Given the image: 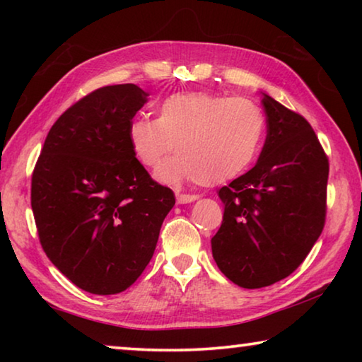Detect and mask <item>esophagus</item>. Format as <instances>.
<instances>
[{
  "instance_id": "obj_1",
  "label": "esophagus",
  "mask_w": 362,
  "mask_h": 362,
  "mask_svg": "<svg viewBox=\"0 0 362 362\" xmlns=\"http://www.w3.org/2000/svg\"><path fill=\"white\" fill-rule=\"evenodd\" d=\"M175 198H177V203H179V204H188V203H193V201L198 199V194L177 193V194H175Z\"/></svg>"
}]
</instances>
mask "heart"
Returning <instances> with one entry per match:
<instances>
[{
	"instance_id": "1",
	"label": "heart",
	"mask_w": 362,
	"mask_h": 362,
	"mask_svg": "<svg viewBox=\"0 0 362 362\" xmlns=\"http://www.w3.org/2000/svg\"><path fill=\"white\" fill-rule=\"evenodd\" d=\"M156 119L137 116L127 126L132 155L145 168H155L166 183L196 180L204 187L236 179L252 166L265 137L262 108L246 97L188 90L156 103Z\"/></svg>"
}]
</instances>
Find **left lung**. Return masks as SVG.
Instances as JSON below:
<instances>
[{"label": "left lung", "instance_id": "left-lung-1", "mask_svg": "<svg viewBox=\"0 0 362 362\" xmlns=\"http://www.w3.org/2000/svg\"><path fill=\"white\" fill-rule=\"evenodd\" d=\"M267 139L255 166L218 189L223 220L212 238L217 267L259 289L289 276L326 223L329 159L302 115L263 95Z\"/></svg>", "mask_w": 362, "mask_h": 362}]
</instances>
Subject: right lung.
Returning a JSON list of instances; mask_svg holds the SVG:
<instances>
[{"label": "right lung", "mask_w": 362, "mask_h": 362, "mask_svg": "<svg viewBox=\"0 0 362 362\" xmlns=\"http://www.w3.org/2000/svg\"><path fill=\"white\" fill-rule=\"evenodd\" d=\"M146 94L136 84L95 89L54 122L32 175L40 243L73 284L112 296L136 283L175 204L132 155L127 126Z\"/></svg>", "instance_id": "right-lung-1"}]
</instances>
